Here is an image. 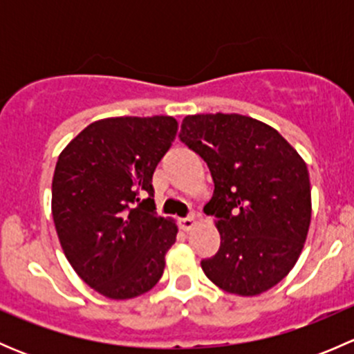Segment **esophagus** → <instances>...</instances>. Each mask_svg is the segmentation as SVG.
Segmentation results:
<instances>
[{
  "mask_svg": "<svg viewBox=\"0 0 354 354\" xmlns=\"http://www.w3.org/2000/svg\"><path fill=\"white\" fill-rule=\"evenodd\" d=\"M194 226H195V217L194 216H188V217H185V219H180V227L183 231H190Z\"/></svg>",
  "mask_w": 354,
  "mask_h": 354,
  "instance_id": "1",
  "label": "esophagus"
}]
</instances>
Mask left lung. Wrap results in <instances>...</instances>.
Returning <instances> with one entry per match:
<instances>
[{
    "label": "left lung",
    "mask_w": 354,
    "mask_h": 354,
    "mask_svg": "<svg viewBox=\"0 0 354 354\" xmlns=\"http://www.w3.org/2000/svg\"><path fill=\"white\" fill-rule=\"evenodd\" d=\"M180 138L214 180L203 212L216 217L221 246L202 270L231 295H262L288 276L308 236L306 162L276 128L236 113L185 116Z\"/></svg>",
    "instance_id": "obj_1"
}]
</instances>
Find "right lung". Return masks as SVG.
<instances>
[{"mask_svg":"<svg viewBox=\"0 0 354 354\" xmlns=\"http://www.w3.org/2000/svg\"><path fill=\"white\" fill-rule=\"evenodd\" d=\"M178 133L173 116H116L85 127L62 151L51 210L65 257L111 299L151 291L178 226L156 214L152 174Z\"/></svg>","mask_w":354,"mask_h":354,"instance_id":"1","label":"right lung"}]
</instances>
